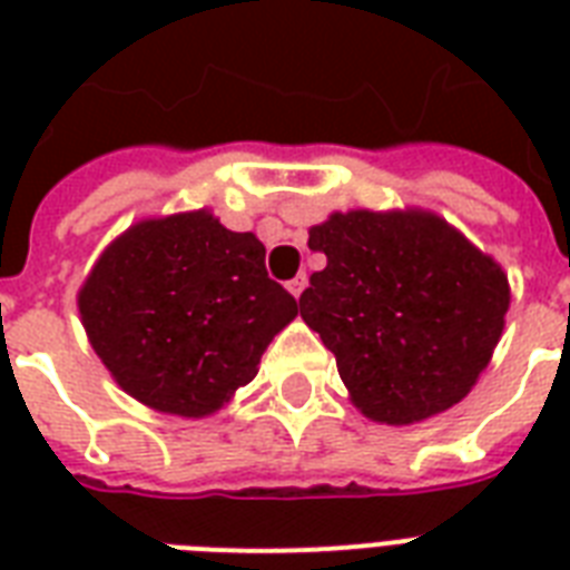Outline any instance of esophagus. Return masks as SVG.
I'll list each match as a JSON object with an SVG mask.
<instances>
[{
	"label": "esophagus",
	"mask_w": 570,
	"mask_h": 570,
	"mask_svg": "<svg viewBox=\"0 0 570 570\" xmlns=\"http://www.w3.org/2000/svg\"><path fill=\"white\" fill-rule=\"evenodd\" d=\"M304 286H307V275H295L293 281L286 284V289H289V293H293L295 298H298V295L304 293Z\"/></svg>",
	"instance_id": "34e87169"
}]
</instances>
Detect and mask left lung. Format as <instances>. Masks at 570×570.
Instances as JSON below:
<instances>
[{"label":"left lung","instance_id":"left-lung-1","mask_svg":"<svg viewBox=\"0 0 570 570\" xmlns=\"http://www.w3.org/2000/svg\"><path fill=\"white\" fill-rule=\"evenodd\" d=\"M307 245L328 263L298 298L302 320L370 420L420 423L468 396L509 311L494 259L423 209L334 213Z\"/></svg>","mask_w":570,"mask_h":570}]
</instances>
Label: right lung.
<instances>
[{
    "instance_id": "right-lung-1",
    "label": "right lung",
    "mask_w": 570,
    "mask_h": 570,
    "mask_svg": "<svg viewBox=\"0 0 570 570\" xmlns=\"http://www.w3.org/2000/svg\"><path fill=\"white\" fill-rule=\"evenodd\" d=\"M79 313L129 396L206 416L257 375L298 302L268 277L254 233L197 209L138 222L111 242L79 289Z\"/></svg>"
}]
</instances>
